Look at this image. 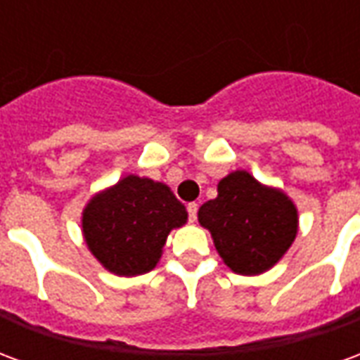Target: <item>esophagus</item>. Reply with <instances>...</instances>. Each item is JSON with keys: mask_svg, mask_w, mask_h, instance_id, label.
Here are the masks:
<instances>
[{"mask_svg": "<svg viewBox=\"0 0 360 360\" xmlns=\"http://www.w3.org/2000/svg\"><path fill=\"white\" fill-rule=\"evenodd\" d=\"M187 212H188V221H195V219H196V212H198V204H196V202H188L187 204Z\"/></svg>", "mask_w": 360, "mask_h": 360, "instance_id": "34e87169", "label": "esophagus"}]
</instances>
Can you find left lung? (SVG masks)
I'll use <instances>...</instances> for the list:
<instances>
[{
  "mask_svg": "<svg viewBox=\"0 0 360 360\" xmlns=\"http://www.w3.org/2000/svg\"><path fill=\"white\" fill-rule=\"evenodd\" d=\"M198 221L212 233L224 262L241 276H258L278 264L299 229L293 200L243 169L219 181L218 196L200 206Z\"/></svg>",
  "mask_w": 360,
  "mask_h": 360,
  "instance_id": "1",
  "label": "left lung"
}]
</instances>
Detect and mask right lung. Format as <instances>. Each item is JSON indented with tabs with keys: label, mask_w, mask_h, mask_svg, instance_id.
<instances>
[{
	"label": "right lung",
	"mask_w": 360,
	"mask_h": 360,
	"mask_svg": "<svg viewBox=\"0 0 360 360\" xmlns=\"http://www.w3.org/2000/svg\"><path fill=\"white\" fill-rule=\"evenodd\" d=\"M185 221L187 210L167 185L127 175L90 198L82 235L105 270L129 278L154 270L169 231Z\"/></svg>",
	"instance_id": "right-lung-1"
}]
</instances>
